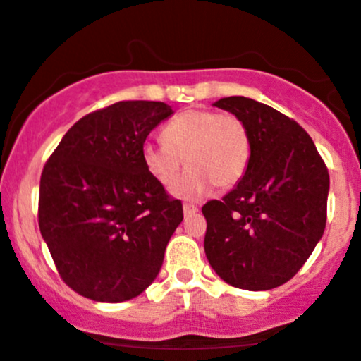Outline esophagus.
Returning <instances> with one entry per match:
<instances>
[{
  "mask_svg": "<svg viewBox=\"0 0 361 361\" xmlns=\"http://www.w3.org/2000/svg\"><path fill=\"white\" fill-rule=\"evenodd\" d=\"M183 212H185V215L197 214L198 212V207L195 205V204H188V202H186V204H183Z\"/></svg>",
  "mask_w": 361,
  "mask_h": 361,
  "instance_id": "obj_1",
  "label": "esophagus"
}]
</instances>
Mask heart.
Instances as JSON below:
<instances>
[{
	"instance_id": "1",
	"label": "heart",
	"mask_w": 361,
	"mask_h": 361,
	"mask_svg": "<svg viewBox=\"0 0 361 361\" xmlns=\"http://www.w3.org/2000/svg\"><path fill=\"white\" fill-rule=\"evenodd\" d=\"M163 142L142 146L144 166L157 183L175 185L183 168L188 173L175 193L200 197L212 188H233L246 173L251 156L247 128L233 114L192 109L173 117L161 130Z\"/></svg>"
}]
</instances>
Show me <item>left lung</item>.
Instances as JSON below:
<instances>
[{
	"mask_svg": "<svg viewBox=\"0 0 361 361\" xmlns=\"http://www.w3.org/2000/svg\"><path fill=\"white\" fill-rule=\"evenodd\" d=\"M214 106L243 120L251 156L235 188L202 207L207 259L233 287H280L324 234L329 173L307 132L279 110L246 97Z\"/></svg>",
	"mask_w": 361,
	"mask_h": 361,
	"instance_id": "8db88e82",
	"label": "left lung"
}]
</instances>
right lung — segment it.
Here are the masks:
<instances>
[{"instance_id": "right-lung-1", "label": "right lung", "mask_w": 361, "mask_h": 361, "mask_svg": "<svg viewBox=\"0 0 361 361\" xmlns=\"http://www.w3.org/2000/svg\"><path fill=\"white\" fill-rule=\"evenodd\" d=\"M171 114L163 102L114 103L78 120L45 163L40 234L61 279L86 299H134L163 267L183 205L149 175L142 146Z\"/></svg>"}]
</instances>
